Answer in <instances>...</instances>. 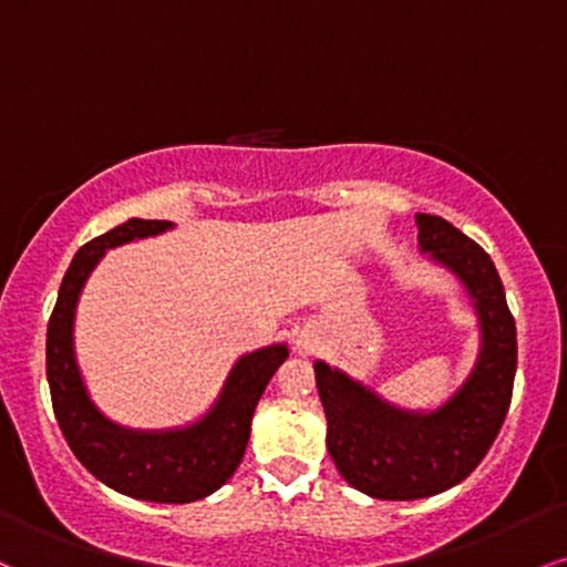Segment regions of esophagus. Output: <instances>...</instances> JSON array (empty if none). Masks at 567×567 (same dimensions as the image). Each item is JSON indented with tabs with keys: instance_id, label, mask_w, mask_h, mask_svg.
Wrapping results in <instances>:
<instances>
[{
	"instance_id": "34e87169",
	"label": "esophagus",
	"mask_w": 567,
	"mask_h": 567,
	"mask_svg": "<svg viewBox=\"0 0 567 567\" xmlns=\"http://www.w3.org/2000/svg\"><path fill=\"white\" fill-rule=\"evenodd\" d=\"M296 346H298V351H311V343H309V340H296Z\"/></svg>"
}]
</instances>
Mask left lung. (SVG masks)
Instances as JSON below:
<instances>
[{
  "label": "left lung",
  "instance_id": "left-lung-1",
  "mask_svg": "<svg viewBox=\"0 0 567 567\" xmlns=\"http://www.w3.org/2000/svg\"><path fill=\"white\" fill-rule=\"evenodd\" d=\"M417 227L422 254L462 279L481 319L478 361L460 391L435 412H409L324 361L313 364L338 473L391 502L441 494L481 465L507 417L517 370L515 319L491 256L441 216L417 214Z\"/></svg>",
  "mask_w": 567,
  "mask_h": 567
}]
</instances>
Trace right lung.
I'll return each mask as SVG.
<instances>
[{
    "label": "right lung",
    "instance_id": "add662e5",
    "mask_svg": "<svg viewBox=\"0 0 567 567\" xmlns=\"http://www.w3.org/2000/svg\"><path fill=\"white\" fill-rule=\"evenodd\" d=\"M172 227V221L158 218H128L73 256L47 327V380L60 431L94 478L134 499L187 504L214 494L235 475L248 446L258 399L288 359V346H266L237 361L210 412L189 427L147 433L102 417L89 399L73 353V317L81 288L105 256V248L161 235Z\"/></svg>",
    "mask_w": 567,
    "mask_h": 567
}]
</instances>
